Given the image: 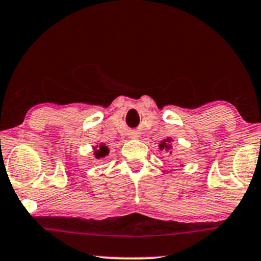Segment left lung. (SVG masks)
I'll return each mask as SVG.
<instances>
[{"label": "left lung", "mask_w": 261, "mask_h": 261, "mask_svg": "<svg viewBox=\"0 0 261 261\" xmlns=\"http://www.w3.org/2000/svg\"><path fill=\"white\" fill-rule=\"evenodd\" d=\"M171 142H172V138L167 137L166 140H164V141L161 142V143L159 144L160 149H161V150H170V149H171ZM170 154H171V151H170Z\"/></svg>", "instance_id": "left-lung-1"}]
</instances>
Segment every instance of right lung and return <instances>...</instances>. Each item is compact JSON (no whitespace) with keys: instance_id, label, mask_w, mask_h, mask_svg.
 Listing matches in <instances>:
<instances>
[{"instance_id":"add662e5","label":"right lung","mask_w":261,"mask_h":261,"mask_svg":"<svg viewBox=\"0 0 261 261\" xmlns=\"http://www.w3.org/2000/svg\"><path fill=\"white\" fill-rule=\"evenodd\" d=\"M94 149H95V156H96V159L105 158L108 153H110V149H108L105 144H100L98 147H95Z\"/></svg>"}]
</instances>
